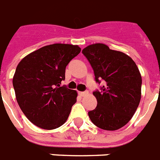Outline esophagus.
<instances>
[{
	"label": "esophagus",
	"mask_w": 160,
	"mask_h": 160,
	"mask_svg": "<svg viewBox=\"0 0 160 160\" xmlns=\"http://www.w3.org/2000/svg\"><path fill=\"white\" fill-rule=\"evenodd\" d=\"M89 93V92L88 91H84V92H79V95L81 96V97H83V96H85L87 95Z\"/></svg>",
	"instance_id": "esophagus-1"
}]
</instances>
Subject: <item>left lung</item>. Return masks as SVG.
Masks as SVG:
<instances>
[{"label": "left lung", "mask_w": 160, "mask_h": 160, "mask_svg": "<svg viewBox=\"0 0 160 160\" xmlns=\"http://www.w3.org/2000/svg\"><path fill=\"white\" fill-rule=\"evenodd\" d=\"M82 53L91 65L95 81L104 85L93 94L97 107L88 112L101 129L115 131L124 127L136 112L141 98V76L129 56L102 43L86 47Z\"/></svg>", "instance_id": "8db88e82"}]
</instances>
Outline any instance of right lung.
Segmentation results:
<instances>
[{
  "instance_id": "obj_1",
  "label": "right lung",
  "mask_w": 160,
  "mask_h": 160,
  "mask_svg": "<svg viewBox=\"0 0 160 160\" xmlns=\"http://www.w3.org/2000/svg\"><path fill=\"white\" fill-rule=\"evenodd\" d=\"M80 50L77 45L51 44L27 55L17 66L13 77L16 100L35 126L52 130L67 122L77 93L61 84L66 67Z\"/></svg>"
}]
</instances>
